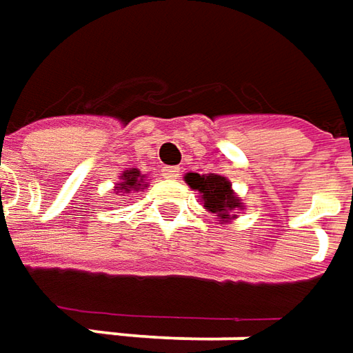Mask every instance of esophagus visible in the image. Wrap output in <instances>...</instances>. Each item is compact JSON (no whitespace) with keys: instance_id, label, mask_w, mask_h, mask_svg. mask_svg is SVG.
Instances as JSON below:
<instances>
[{"instance_id":"34e87169","label":"esophagus","mask_w":353,"mask_h":353,"mask_svg":"<svg viewBox=\"0 0 353 353\" xmlns=\"http://www.w3.org/2000/svg\"><path fill=\"white\" fill-rule=\"evenodd\" d=\"M179 172H181L179 167H163V170H161V174H163L165 179H176Z\"/></svg>"}]
</instances>
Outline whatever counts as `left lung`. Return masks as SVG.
Wrapping results in <instances>:
<instances>
[{
  "instance_id": "8db88e82",
  "label": "left lung",
  "mask_w": 353,
  "mask_h": 353,
  "mask_svg": "<svg viewBox=\"0 0 353 353\" xmlns=\"http://www.w3.org/2000/svg\"><path fill=\"white\" fill-rule=\"evenodd\" d=\"M186 183L190 184V188H194L202 194L206 210L218 214L222 218H230V212L239 208V204H241L239 198L234 194L230 181L220 174H208V176L202 174L200 176L198 172H188Z\"/></svg>"
}]
</instances>
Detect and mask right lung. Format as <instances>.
I'll list each match as a JSON object with an SVG mask.
<instances>
[{"instance_id":"1","label":"right lung","mask_w":353,"mask_h":353,"mask_svg":"<svg viewBox=\"0 0 353 353\" xmlns=\"http://www.w3.org/2000/svg\"><path fill=\"white\" fill-rule=\"evenodd\" d=\"M141 181L143 176L139 174V170L137 169L125 170V172H123V183L117 186V190H119V192H129L131 188H139V186H141Z\"/></svg>"}]
</instances>
